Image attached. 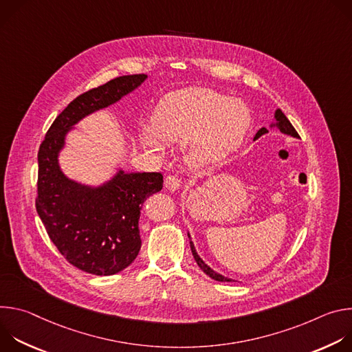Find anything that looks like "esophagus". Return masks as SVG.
<instances>
[{"label": "esophagus", "mask_w": 352, "mask_h": 352, "mask_svg": "<svg viewBox=\"0 0 352 352\" xmlns=\"http://www.w3.org/2000/svg\"><path fill=\"white\" fill-rule=\"evenodd\" d=\"M164 184H166V188H167L168 190L174 192V190H178V189H179L181 181L178 179L177 175H167L166 179H164Z\"/></svg>", "instance_id": "esophagus-1"}]
</instances>
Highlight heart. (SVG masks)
Masks as SVG:
<instances>
[{"instance_id": "obj_1", "label": "heart", "mask_w": 352, "mask_h": 352, "mask_svg": "<svg viewBox=\"0 0 352 352\" xmlns=\"http://www.w3.org/2000/svg\"><path fill=\"white\" fill-rule=\"evenodd\" d=\"M250 116L235 98L206 87H190L166 96L152 125H143L140 142L160 153L166 142H185L186 160L195 167H212L241 144Z\"/></svg>"}]
</instances>
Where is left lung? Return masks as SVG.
<instances>
[{"label": "left lung", "instance_id": "8db88e82", "mask_svg": "<svg viewBox=\"0 0 352 352\" xmlns=\"http://www.w3.org/2000/svg\"><path fill=\"white\" fill-rule=\"evenodd\" d=\"M270 128H277V129H280V131H281L283 133H285V135H289V136H294V138H299L298 132L295 131V128L291 125V122L288 121V118L284 116V113H283L280 109L276 110V113H274V122L270 124ZM267 132H269V131H267L266 128H261V129L256 132V135H255L254 139L256 140L258 138H261L262 135H265V133H267ZM188 238H189V243H190L192 255H193V258H195V261H196V263H197V266H199L200 269H202L210 278H213V280H216V281H234V280H231V278H228V277H224L223 274L214 272L210 266H208V265L202 261V258H200V256L197 255L196 249H195V245H193V242L190 241L189 232H188Z\"/></svg>", "mask_w": 352, "mask_h": 352}]
</instances>
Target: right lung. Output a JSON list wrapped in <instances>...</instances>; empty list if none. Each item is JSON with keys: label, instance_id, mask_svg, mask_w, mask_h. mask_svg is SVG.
Wrapping results in <instances>:
<instances>
[{"label": "right lung", "instance_id": "1", "mask_svg": "<svg viewBox=\"0 0 352 352\" xmlns=\"http://www.w3.org/2000/svg\"><path fill=\"white\" fill-rule=\"evenodd\" d=\"M147 75H125L94 87L68 104L40 144L36 210L60 254L75 267L111 276L138 256L139 217L144 200L162 190L160 173L118 170L102 185L68 178L58 163L65 138L80 120L103 110L139 87Z\"/></svg>", "mask_w": 352, "mask_h": 352}]
</instances>
